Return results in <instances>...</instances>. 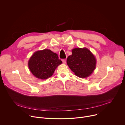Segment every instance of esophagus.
I'll return each instance as SVG.
<instances>
[{
    "label": "esophagus",
    "mask_w": 125,
    "mask_h": 125,
    "mask_svg": "<svg viewBox=\"0 0 125 125\" xmlns=\"http://www.w3.org/2000/svg\"><path fill=\"white\" fill-rule=\"evenodd\" d=\"M62 61L64 64H65L66 63V59H62Z\"/></svg>",
    "instance_id": "34e87169"
}]
</instances>
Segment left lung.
I'll return each mask as SVG.
<instances>
[{
    "label": "left lung",
    "mask_w": 125,
    "mask_h": 125,
    "mask_svg": "<svg viewBox=\"0 0 125 125\" xmlns=\"http://www.w3.org/2000/svg\"><path fill=\"white\" fill-rule=\"evenodd\" d=\"M72 54L68 57L67 63L75 74L80 78L90 76L96 67V59L92 52L86 48H76Z\"/></svg>",
    "instance_id": "8db88e82"
}]
</instances>
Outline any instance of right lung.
<instances>
[{"instance_id": "right-lung-1", "label": "right lung", "mask_w": 125, "mask_h": 125, "mask_svg": "<svg viewBox=\"0 0 125 125\" xmlns=\"http://www.w3.org/2000/svg\"><path fill=\"white\" fill-rule=\"evenodd\" d=\"M62 63L57 54L49 49H44L33 53L29 61L28 66L35 77L44 80L50 77Z\"/></svg>"}]
</instances>
